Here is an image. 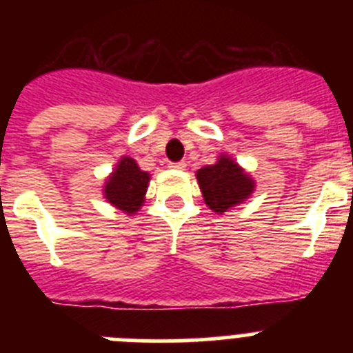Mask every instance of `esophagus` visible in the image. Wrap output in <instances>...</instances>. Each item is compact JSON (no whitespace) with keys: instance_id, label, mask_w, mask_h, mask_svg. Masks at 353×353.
Wrapping results in <instances>:
<instances>
[{"instance_id":"esophagus-1","label":"esophagus","mask_w":353,"mask_h":353,"mask_svg":"<svg viewBox=\"0 0 353 353\" xmlns=\"http://www.w3.org/2000/svg\"><path fill=\"white\" fill-rule=\"evenodd\" d=\"M185 161H179V162H171V168H174V170H185Z\"/></svg>"}]
</instances>
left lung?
<instances>
[{
  "instance_id": "obj_1",
  "label": "left lung",
  "mask_w": 353,
  "mask_h": 353,
  "mask_svg": "<svg viewBox=\"0 0 353 353\" xmlns=\"http://www.w3.org/2000/svg\"><path fill=\"white\" fill-rule=\"evenodd\" d=\"M199 189L208 208L224 214L235 205L244 203L254 191V180L228 155H219V161L198 170Z\"/></svg>"
}]
</instances>
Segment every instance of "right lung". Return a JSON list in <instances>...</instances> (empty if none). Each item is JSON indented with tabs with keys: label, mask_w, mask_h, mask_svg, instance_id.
<instances>
[{
	"label": "right lung",
	"mask_w": 353,
	"mask_h": 353,
	"mask_svg": "<svg viewBox=\"0 0 353 353\" xmlns=\"http://www.w3.org/2000/svg\"><path fill=\"white\" fill-rule=\"evenodd\" d=\"M148 182L150 173L139 170L138 162L130 157H121L105 180L104 198L118 210L136 214L145 203Z\"/></svg>",
	"instance_id": "1"
}]
</instances>
